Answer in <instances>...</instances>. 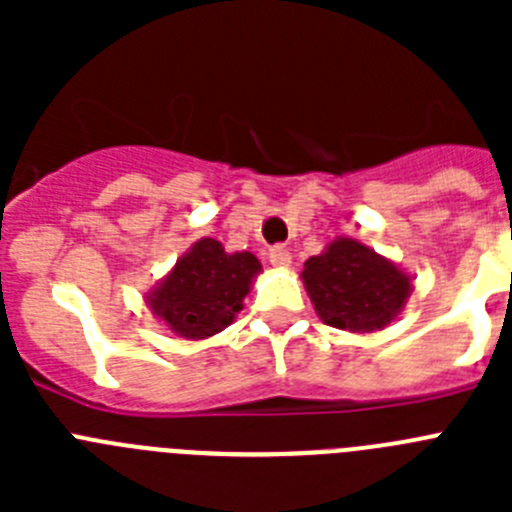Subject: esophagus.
Listing matches in <instances>:
<instances>
[{
  "label": "esophagus",
  "mask_w": 512,
  "mask_h": 512,
  "mask_svg": "<svg viewBox=\"0 0 512 512\" xmlns=\"http://www.w3.org/2000/svg\"><path fill=\"white\" fill-rule=\"evenodd\" d=\"M269 261H271V264H274V266H277V269H289V264H292V253H289L284 246L271 248Z\"/></svg>",
  "instance_id": "1"
}]
</instances>
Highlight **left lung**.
Returning a JSON list of instances; mask_svg holds the SVG:
<instances>
[{"label":"left lung","mask_w":512,"mask_h":512,"mask_svg":"<svg viewBox=\"0 0 512 512\" xmlns=\"http://www.w3.org/2000/svg\"><path fill=\"white\" fill-rule=\"evenodd\" d=\"M300 277L318 318L359 336L387 328L413 295V274L348 235L310 256Z\"/></svg>","instance_id":"1"}]
</instances>
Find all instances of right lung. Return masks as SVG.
Wrapping results in <instances>:
<instances>
[{
    "label": "right lung",
    "instance_id": "obj_1",
    "mask_svg": "<svg viewBox=\"0 0 512 512\" xmlns=\"http://www.w3.org/2000/svg\"><path fill=\"white\" fill-rule=\"evenodd\" d=\"M251 251L228 253L215 238H200L146 292L153 318L187 341H205L228 328L261 274Z\"/></svg>",
    "mask_w": 512,
    "mask_h": 512
}]
</instances>
